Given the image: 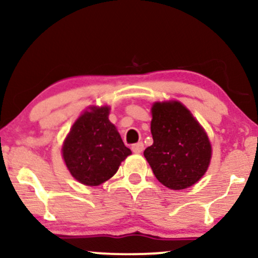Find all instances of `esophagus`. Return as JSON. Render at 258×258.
<instances>
[{
  "mask_svg": "<svg viewBox=\"0 0 258 258\" xmlns=\"http://www.w3.org/2000/svg\"><path fill=\"white\" fill-rule=\"evenodd\" d=\"M143 149H144V144L142 143V142H138V143L133 144V146H132V152L136 153V154L142 153V152H143Z\"/></svg>",
  "mask_w": 258,
  "mask_h": 258,
  "instance_id": "obj_1",
  "label": "esophagus"
}]
</instances>
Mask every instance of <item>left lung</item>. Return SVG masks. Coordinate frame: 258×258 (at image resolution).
<instances>
[{
	"mask_svg": "<svg viewBox=\"0 0 258 258\" xmlns=\"http://www.w3.org/2000/svg\"><path fill=\"white\" fill-rule=\"evenodd\" d=\"M150 131L153 144L144 150L159 182L179 190L197 183L211 160L206 132L179 102L155 103Z\"/></svg>",
	"mask_w": 258,
	"mask_h": 258,
	"instance_id": "obj_1",
	"label": "left lung"
}]
</instances>
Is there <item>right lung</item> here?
Returning a JSON list of instances; mask_svg holds the SVG:
<instances>
[{"instance_id":"right-lung-1","label":"right lung","mask_w":258,"mask_h":258,"mask_svg":"<svg viewBox=\"0 0 258 258\" xmlns=\"http://www.w3.org/2000/svg\"><path fill=\"white\" fill-rule=\"evenodd\" d=\"M109 106L85 111L64 142L63 158L75 179L96 186L111 178L121 161L131 154L116 127L109 121Z\"/></svg>"}]
</instances>
